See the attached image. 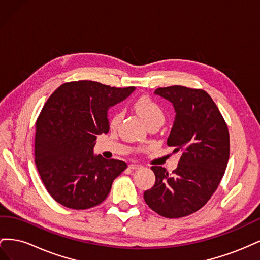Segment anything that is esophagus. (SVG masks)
Masks as SVG:
<instances>
[{"label": "esophagus", "instance_id": "1", "mask_svg": "<svg viewBox=\"0 0 260 260\" xmlns=\"http://www.w3.org/2000/svg\"><path fill=\"white\" fill-rule=\"evenodd\" d=\"M128 167H129V169H132V170H136V169L142 168V166H141V165H139V164H130Z\"/></svg>", "mask_w": 260, "mask_h": 260}]
</instances>
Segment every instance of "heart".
Masks as SVG:
<instances>
[{"instance_id": "heart-1", "label": "heart", "mask_w": 260, "mask_h": 260, "mask_svg": "<svg viewBox=\"0 0 260 260\" xmlns=\"http://www.w3.org/2000/svg\"><path fill=\"white\" fill-rule=\"evenodd\" d=\"M135 108L141 119L144 121V123L149 124L155 121H162L165 119V115L161 107L156 103L155 101L152 99L142 96L136 101ZM122 119V112L117 111L113 114L111 117V120H109V125H111L112 129H116L118 125H119L120 121Z\"/></svg>"}]
</instances>
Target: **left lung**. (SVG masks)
<instances>
[{"instance_id":"1","label":"left lung","mask_w":260,"mask_h":260,"mask_svg":"<svg viewBox=\"0 0 260 260\" xmlns=\"http://www.w3.org/2000/svg\"><path fill=\"white\" fill-rule=\"evenodd\" d=\"M155 93L175 107L167 145L181 157L171 174L160 166L151 168L156 181L144 192V200L165 218L185 217L201 209L217 190L230 156L229 130L206 91L171 85Z\"/></svg>"}]
</instances>
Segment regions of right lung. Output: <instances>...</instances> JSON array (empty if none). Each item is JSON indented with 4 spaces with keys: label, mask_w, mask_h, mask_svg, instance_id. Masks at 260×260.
<instances>
[{
    "label": "right lung",
    "mask_w": 260,
    "mask_h": 260,
    "mask_svg": "<svg viewBox=\"0 0 260 260\" xmlns=\"http://www.w3.org/2000/svg\"><path fill=\"white\" fill-rule=\"evenodd\" d=\"M135 91L90 80L61 84L36 122L35 161L46 191L60 205L88 209L103 202L127 168L93 155L96 136L107 133V109Z\"/></svg>",
    "instance_id": "add662e5"
}]
</instances>
